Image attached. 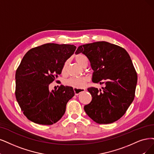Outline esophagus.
Masks as SVG:
<instances>
[{"instance_id":"obj_1","label":"esophagus","mask_w":154,"mask_h":154,"mask_svg":"<svg viewBox=\"0 0 154 154\" xmlns=\"http://www.w3.org/2000/svg\"><path fill=\"white\" fill-rule=\"evenodd\" d=\"M73 91L75 93V95H78L81 93H83L85 91V89L84 88H73Z\"/></svg>"}]
</instances>
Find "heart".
I'll return each mask as SVG.
<instances>
[{"label": "heart", "mask_w": 154, "mask_h": 154, "mask_svg": "<svg viewBox=\"0 0 154 154\" xmlns=\"http://www.w3.org/2000/svg\"><path fill=\"white\" fill-rule=\"evenodd\" d=\"M75 60L79 65H81V66H83L84 63L88 61V58H86V56H84L81 54H79L75 56ZM67 65H68V61H65L63 65V66H62L61 72L63 74H65L66 73ZM88 79L86 77H80V78L72 77V78H70V79H67V80H66L65 82V84L68 86L79 88L84 87V86L86 84V83L88 82Z\"/></svg>", "instance_id": "obj_1"}]
</instances>
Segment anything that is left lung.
<instances>
[{
	"mask_svg": "<svg viewBox=\"0 0 154 154\" xmlns=\"http://www.w3.org/2000/svg\"><path fill=\"white\" fill-rule=\"evenodd\" d=\"M85 54L94 70L93 82L105 83L102 90L88 89L92 96L84 106L88 116L105 124L121 118L133 102L138 76L127 51L119 45L99 41L79 46L75 53Z\"/></svg>",
	"mask_w": 154,
	"mask_h": 154,
	"instance_id": "left-lung-1",
	"label": "left lung"
}]
</instances>
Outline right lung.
Here are the masks:
<instances>
[{"label": "right lung", "mask_w": 154, "mask_h": 154, "mask_svg": "<svg viewBox=\"0 0 154 154\" xmlns=\"http://www.w3.org/2000/svg\"><path fill=\"white\" fill-rule=\"evenodd\" d=\"M70 44H45L29 50L16 72L15 96L28 120L52 125L64 115L73 88L63 85L50 92L49 85L61 74L64 63L74 53Z\"/></svg>", "instance_id": "obj_1"}]
</instances>
